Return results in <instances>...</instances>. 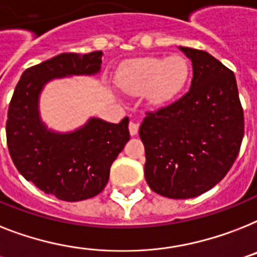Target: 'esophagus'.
<instances>
[{"mask_svg":"<svg viewBox=\"0 0 257 257\" xmlns=\"http://www.w3.org/2000/svg\"><path fill=\"white\" fill-rule=\"evenodd\" d=\"M129 133H131V136H136L137 133H139V124L136 121H131L129 122Z\"/></svg>","mask_w":257,"mask_h":257,"instance_id":"esophagus-1","label":"esophagus"}]
</instances>
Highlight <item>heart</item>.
Segmentation results:
<instances>
[{
  "instance_id": "1",
  "label": "heart",
  "mask_w": 257,
  "mask_h": 257,
  "mask_svg": "<svg viewBox=\"0 0 257 257\" xmlns=\"http://www.w3.org/2000/svg\"><path fill=\"white\" fill-rule=\"evenodd\" d=\"M189 76V63L182 56H147L126 62L118 71L117 83L133 95L147 92L150 103L162 105L182 92Z\"/></svg>"
}]
</instances>
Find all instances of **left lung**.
Returning <instances> with one entry per match:
<instances>
[{
  "label": "left lung",
  "mask_w": 257,
  "mask_h": 257,
  "mask_svg": "<svg viewBox=\"0 0 257 257\" xmlns=\"http://www.w3.org/2000/svg\"><path fill=\"white\" fill-rule=\"evenodd\" d=\"M179 49L193 63L190 91L147 112L140 139L150 189L186 199L206 193L228 173L243 141L244 114L232 71L206 51Z\"/></svg>",
  "instance_id": "obj_1"
}]
</instances>
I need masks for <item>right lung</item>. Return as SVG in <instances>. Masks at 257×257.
<instances>
[{"mask_svg": "<svg viewBox=\"0 0 257 257\" xmlns=\"http://www.w3.org/2000/svg\"><path fill=\"white\" fill-rule=\"evenodd\" d=\"M101 51L64 53L27 68L10 100L6 141L18 172L35 186L60 201L88 199L103 191L110 165L129 141L128 117L118 124L89 118L71 133H54L38 113L43 85L54 78L99 72Z\"/></svg>", "mask_w": 257, "mask_h": 257, "instance_id": "1", "label": "right lung"}]
</instances>
